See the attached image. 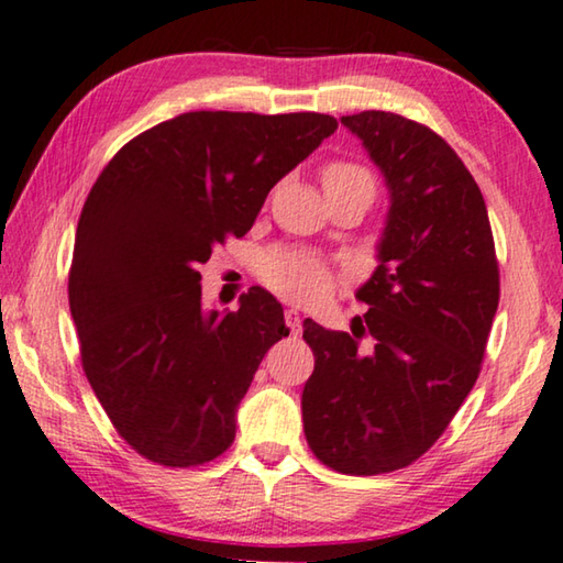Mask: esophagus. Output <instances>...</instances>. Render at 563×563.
Instances as JSON below:
<instances>
[{
	"label": "esophagus",
	"mask_w": 563,
	"mask_h": 563,
	"mask_svg": "<svg viewBox=\"0 0 563 563\" xmlns=\"http://www.w3.org/2000/svg\"><path fill=\"white\" fill-rule=\"evenodd\" d=\"M284 322H287L291 335H299V332H301V314L297 312L295 307H289L287 312H284Z\"/></svg>",
	"instance_id": "34e87169"
}]
</instances>
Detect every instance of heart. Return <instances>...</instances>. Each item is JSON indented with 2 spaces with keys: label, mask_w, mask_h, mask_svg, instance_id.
Masks as SVG:
<instances>
[{
  "label": "heart",
  "mask_w": 563,
  "mask_h": 563,
  "mask_svg": "<svg viewBox=\"0 0 563 563\" xmlns=\"http://www.w3.org/2000/svg\"><path fill=\"white\" fill-rule=\"evenodd\" d=\"M320 183L324 187V195L365 192L373 200V192H376V180H373L371 169L345 159L328 162L320 173ZM258 276L276 295L295 301L317 299L335 284L330 266L320 256L301 249L266 251L262 262H258Z\"/></svg>",
  "instance_id": "b5f03b06"
}]
</instances>
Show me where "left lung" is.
<instances>
[{
	"label": "left lung",
	"mask_w": 563,
	"mask_h": 563,
	"mask_svg": "<svg viewBox=\"0 0 563 563\" xmlns=\"http://www.w3.org/2000/svg\"><path fill=\"white\" fill-rule=\"evenodd\" d=\"M340 121L380 167L390 210L353 332L305 320L314 371L301 421L322 464L383 475L417 462L475 386L500 268L483 192L442 136L390 111Z\"/></svg>",
	"instance_id": "8db88e82"
}]
</instances>
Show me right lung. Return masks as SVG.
I'll return each instance as SVG.
<instances>
[{
  "label": "right lung",
  "mask_w": 563,
  "mask_h": 563,
  "mask_svg": "<svg viewBox=\"0 0 563 563\" xmlns=\"http://www.w3.org/2000/svg\"><path fill=\"white\" fill-rule=\"evenodd\" d=\"M335 129L312 111L180 113L121 146L88 192L68 274L80 363L144 460L198 467L233 444L235 409L289 330L262 287L202 312L198 266Z\"/></svg>",
  "instance_id": "right-lung-1"
}]
</instances>
